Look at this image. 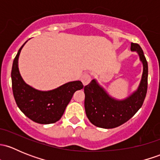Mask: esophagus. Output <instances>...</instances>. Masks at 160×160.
Returning a JSON list of instances; mask_svg holds the SVG:
<instances>
[{
	"label": "esophagus",
	"instance_id": "34e87169",
	"mask_svg": "<svg viewBox=\"0 0 160 160\" xmlns=\"http://www.w3.org/2000/svg\"><path fill=\"white\" fill-rule=\"evenodd\" d=\"M90 80H91V76H90V73H88V72H85V73H83V75H82L81 81L84 86L85 85H88L90 82Z\"/></svg>",
	"mask_w": 160,
	"mask_h": 160
}]
</instances>
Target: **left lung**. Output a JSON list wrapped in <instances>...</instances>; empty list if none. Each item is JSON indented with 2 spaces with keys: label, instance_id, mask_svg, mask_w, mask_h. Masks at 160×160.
Wrapping results in <instances>:
<instances>
[{
  "label": "left lung",
  "instance_id": "8db88e82",
  "mask_svg": "<svg viewBox=\"0 0 160 160\" xmlns=\"http://www.w3.org/2000/svg\"><path fill=\"white\" fill-rule=\"evenodd\" d=\"M131 50L136 51L143 63V73L138 89L124 101H116L107 94L94 80L84 87V108L88 119L95 126L113 128L128 122L142 106L148 88V62L137 43H131Z\"/></svg>",
  "mask_w": 160,
  "mask_h": 160
}]
</instances>
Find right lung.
I'll use <instances>...</instances> for the list:
<instances>
[{"label":"right lung","instance_id":"add662e5","mask_svg":"<svg viewBox=\"0 0 160 160\" xmlns=\"http://www.w3.org/2000/svg\"><path fill=\"white\" fill-rule=\"evenodd\" d=\"M18 52L11 70L12 90L18 107L33 122L52 124L58 122L63 114L74 92L83 88L81 81H72L50 91H39L24 82L19 73L18 59L22 50Z\"/></svg>","mask_w":160,"mask_h":160}]
</instances>
